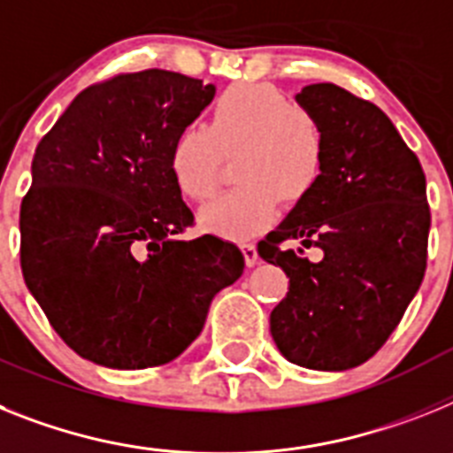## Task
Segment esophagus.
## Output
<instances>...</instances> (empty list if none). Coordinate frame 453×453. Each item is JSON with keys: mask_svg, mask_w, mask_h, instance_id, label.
Wrapping results in <instances>:
<instances>
[{"mask_svg": "<svg viewBox=\"0 0 453 453\" xmlns=\"http://www.w3.org/2000/svg\"><path fill=\"white\" fill-rule=\"evenodd\" d=\"M242 250H244V260L249 267L257 265V249L253 242H244V244H242Z\"/></svg>", "mask_w": 453, "mask_h": 453, "instance_id": "1", "label": "esophagus"}]
</instances>
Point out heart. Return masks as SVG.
Listing matches in <instances>:
<instances>
[{
	"label": "heart",
	"mask_w": 453,
	"mask_h": 453,
	"mask_svg": "<svg viewBox=\"0 0 453 453\" xmlns=\"http://www.w3.org/2000/svg\"><path fill=\"white\" fill-rule=\"evenodd\" d=\"M242 181L203 207L200 223L230 239L260 233L273 219L279 200L302 203L320 184L325 133L320 124L269 85L227 87L216 98L209 127L181 128L170 147V174L191 200L216 191L223 156L237 154Z\"/></svg>",
	"instance_id": "obj_1"
}]
</instances>
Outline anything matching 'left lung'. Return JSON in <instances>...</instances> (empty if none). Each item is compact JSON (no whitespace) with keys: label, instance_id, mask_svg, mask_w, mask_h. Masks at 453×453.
<instances>
[{"label":"left lung","instance_id":"left-lung-1","mask_svg":"<svg viewBox=\"0 0 453 453\" xmlns=\"http://www.w3.org/2000/svg\"><path fill=\"white\" fill-rule=\"evenodd\" d=\"M297 101L320 124L326 156L320 184L257 244L290 279L269 332L288 362L348 371L385 345L419 290L426 177L378 105L332 82L303 87ZM311 245L323 250L318 263L301 256Z\"/></svg>","mask_w":453,"mask_h":453}]
</instances>
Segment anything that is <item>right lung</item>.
Here are the masks:
<instances>
[{"instance_id": "add662e5", "label": "right lung", "mask_w": 453, "mask_h": 453, "mask_svg": "<svg viewBox=\"0 0 453 453\" xmlns=\"http://www.w3.org/2000/svg\"><path fill=\"white\" fill-rule=\"evenodd\" d=\"M214 94L161 68L117 75L78 94L36 147L22 276L64 343L98 366L173 362L244 272L233 242L181 239L193 211L170 174L174 135Z\"/></svg>"}]
</instances>
